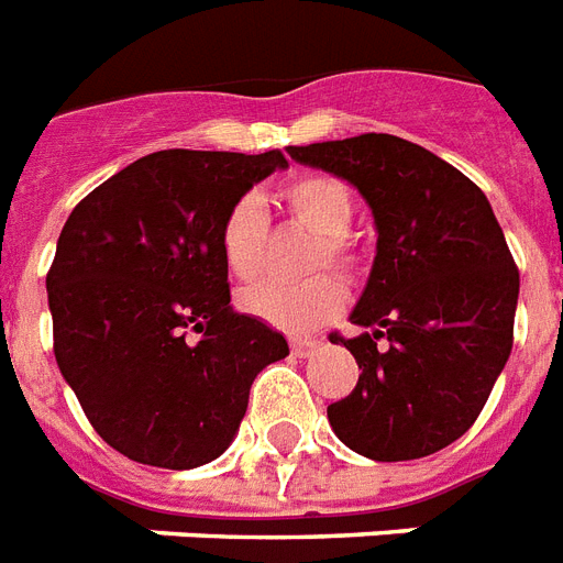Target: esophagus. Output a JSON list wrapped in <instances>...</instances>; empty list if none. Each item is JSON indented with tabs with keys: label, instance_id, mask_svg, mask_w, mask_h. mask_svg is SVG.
Instances as JSON below:
<instances>
[{
	"label": "esophagus",
	"instance_id": "1",
	"mask_svg": "<svg viewBox=\"0 0 563 563\" xmlns=\"http://www.w3.org/2000/svg\"><path fill=\"white\" fill-rule=\"evenodd\" d=\"M318 344L316 339H291V353L298 356V360H307V356H312V351H316Z\"/></svg>",
	"mask_w": 563,
	"mask_h": 563
}]
</instances>
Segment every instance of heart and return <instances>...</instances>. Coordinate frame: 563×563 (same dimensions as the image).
I'll return each mask as SVG.
<instances>
[{
  "label": "heart",
  "instance_id": "heart-1",
  "mask_svg": "<svg viewBox=\"0 0 563 563\" xmlns=\"http://www.w3.org/2000/svg\"><path fill=\"white\" fill-rule=\"evenodd\" d=\"M277 203L318 236L312 247V265L330 263L351 272L356 263L347 224L353 219V192L344 180L324 172H303L277 189ZM265 219L254 198L230 203L219 224L221 260L239 280H251L263 265ZM239 307L247 316L286 333H309L339 316L344 307L342 283L330 274H312L300 283L260 280L239 291Z\"/></svg>",
  "mask_w": 563,
  "mask_h": 563
}]
</instances>
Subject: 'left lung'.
Here are the masks:
<instances>
[{
  "label": "left lung",
  "mask_w": 563,
  "mask_h": 563,
  "mask_svg": "<svg viewBox=\"0 0 563 563\" xmlns=\"http://www.w3.org/2000/svg\"><path fill=\"white\" fill-rule=\"evenodd\" d=\"M347 180L374 216L376 256L351 312L360 383L330 427L374 462L423 459L479 418L511 356L520 274L488 198L427 148L391 134L289 145Z\"/></svg>",
  "instance_id": "1"
}]
</instances>
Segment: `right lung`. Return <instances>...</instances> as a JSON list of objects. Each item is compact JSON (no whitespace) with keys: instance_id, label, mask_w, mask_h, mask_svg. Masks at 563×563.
I'll return each mask as SVG.
<instances>
[{"instance_id":"right-lung-1","label":"right lung","mask_w":563,"mask_h":563,"mask_svg":"<svg viewBox=\"0 0 563 563\" xmlns=\"http://www.w3.org/2000/svg\"><path fill=\"white\" fill-rule=\"evenodd\" d=\"M286 166L280 152H154L66 219L46 277L57 368L128 459H219L256 374L289 356L283 333L233 309L219 247L230 203Z\"/></svg>"}]
</instances>
